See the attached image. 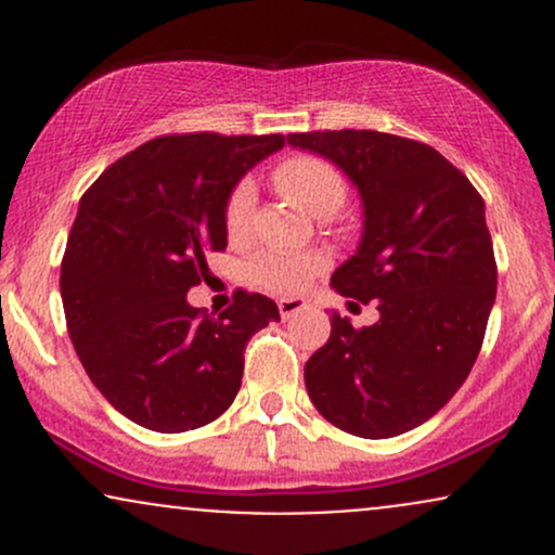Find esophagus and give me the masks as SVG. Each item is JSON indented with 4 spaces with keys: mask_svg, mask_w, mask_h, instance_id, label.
<instances>
[{
    "mask_svg": "<svg viewBox=\"0 0 555 555\" xmlns=\"http://www.w3.org/2000/svg\"><path fill=\"white\" fill-rule=\"evenodd\" d=\"M308 308L305 305V299L299 297H282L279 299V315H282V321H292L297 313H302V310Z\"/></svg>",
    "mask_w": 555,
    "mask_h": 555,
    "instance_id": "34e87169",
    "label": "esophagus"
}]
</instances>
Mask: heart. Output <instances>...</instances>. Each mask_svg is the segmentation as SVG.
<instances>
[{
	"label": "heart",
	"mask_w": 555,
	"mask_h": 555,
	"mask_svg": "<svg viewBox=\"0 0 555 555\" xmlns=\"http://www.w3.org/2000/svg\"><path fill=\"white\" fill-rule=\"evenodd\" d=\"M273 184L286 201L295 203L302 211L328 219L347 201V180L339 167L321 156H292L284 158L273 169ZM256 188L250 180H240L227 195L224 203V229L227 237L234 242L247 240L256 216ZM323 253H276L266 250L253 258L250 279L260 289L276 292V295H297L313 276L326 269Z\"/></svg>",
	"instance_id": "b5f03b06"
}]
</instances>
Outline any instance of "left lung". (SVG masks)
<instances>
[{
    "label": "left lung",
    "mask_w": 555,
    "mask_h": 555,
    "mask_svg": "<svg viewBox=\"0 0 555 555\" xmlns=\"http://www.w3.org/2000/svg\"><path fill=\"white\" fill-rule=\"evenodd\" d=\"M289 143L331 158L358 184L365 234L331 284L365 305L375 299L380 313L365 328L334 313L328 341L305 362V386L336 428L399 436L436 415L480 354L499 282L486 203L420 140L315 130L292 132Z\"/></svg>",
    "instance_id": "left-lung-1"
}]
</instances>
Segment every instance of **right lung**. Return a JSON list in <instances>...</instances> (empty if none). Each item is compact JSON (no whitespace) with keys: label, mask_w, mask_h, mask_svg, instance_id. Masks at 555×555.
I'll use <instances>...</instances> for the list:
<instances>
[{"label":"right lung","mask_w":555,"mask_h":555,"mask_svg":"<svg viewBox=\"0 0 555 555\" xmlns=\"http://www.w3.org/2000/svg\"><path fill=\"white\" fill-rule=\"evenodd\" d=\"M284 135H158L80 197L62 258L69 339L114 410L156 433L214 423L237 397L245 347L279 321L273 299L234 289L219 315L188 305L227 250L224 203Z\"/></svg>","instance_id":"right-lung-1"}]
</instances>
